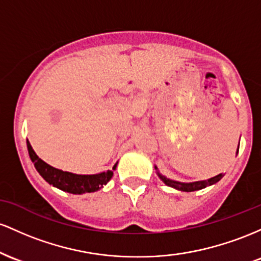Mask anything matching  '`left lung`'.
I'll list each match as a JSON object with an SVG mask.
<instances>
[{"mask_svg": "<svg viewBox=\"0 0 261 261\" xmlns=\"http://www.w3.org/2000/svg\"><path fill=\"white\" fill-rule=\"evenodd\" d=\"M239 146L237 149V154H238ZM155 170H156V175L159 176L160 180L163 181L165 185H168L172 189L178 190V191H184V192H192V191H197V190H202L204 187L215 185L216 182H218L222 177H223V174H219L217 176L211 177L208 180H202V181H195V182H180V181H175L171 180V178H168L166 176H164L163 174H160V171L158 170L156 166H154Z\"/></svg>", "mask_w": 261, "mask_h": 261, "instance_id": "obj_1", "label": "left lung"}]
</instances>
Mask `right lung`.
Segmentation results:
<instances>
[{"instance_id":"right-lung-1","label":"right lung","mask_w":261,"mask_h":261,"mask_svg":"<svg viewBox=\"0 0 261 261\" xmlns=\"http://www.w3.org/2000/svg\"><path fill=\"white\" fill-rule=\"evenodd\" d=\"M27 148L29 158L32 162L34 163V168L39 172L40 176L48 184H50L57 189L63 190V191L69 192V194L74 195H83L86 192H95L102 189L108 181L113 176V170L116 169L117 163L115 164L112 170H107L105 172H99V174L93 175H79L72 174L69 171H63L57 168L43 162L39 156L36 154V151L32 148L31 143L27 139Z\"/></svg>"}]
</instances>
